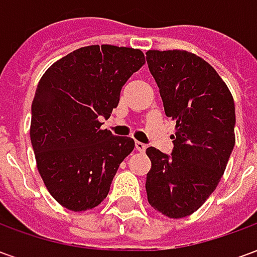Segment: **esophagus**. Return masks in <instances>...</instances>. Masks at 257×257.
I'll return each mask as SVG.
<instances>
[{
    "instance_id": "1",
    "label": "esophagus",
    "mask_w": 257,
    "mask_h": 257,
    "mask_svg": "<svg viewBox=\"0 0 257 257\" xmlns=\"http://www.w3.org/2000/svg\"><path fill=\"white\" fill-rule=\"evenodd\" d=\"M135 149L138 151H140V153H143V151H146V149H147V146H146L145 143H142V142H136V143H135Z\"/></svg>"
}]
</instances>
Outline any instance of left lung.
Segmentation results:
<instances>
[{
	"instance_id": "8db88e82",
	"label": "left lung",
	"mask_w": 257,
	"mask_h": 257,
	"mask_svg": "<svg viewBox=\"0 0 257 257\" xmlns=\"http://www.w3.org/2000/svg\"><path fill=\"white\" fill-rule=\"evenodd\" d=\"M146 59L165 114L176 121L171 156L146 150L147 199L162 215L180 219L198 209L220 182L235 145V107L220 75L197 55L149 51Z\"/></svg>"
}]
</instances>
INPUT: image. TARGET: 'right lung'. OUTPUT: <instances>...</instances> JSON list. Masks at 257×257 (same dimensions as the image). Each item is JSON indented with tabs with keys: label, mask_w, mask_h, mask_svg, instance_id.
Returning a JSON list of instances; mask_svg holds the SVG:
<instances>
[{
	"label": "right lung",
	"mask_w": 257,
	"mask_h": 257,
	"mask_svg": "<svg viewBox=\"0 0 257 257\" xmlns=\"http://www.w3.org/2000/svg\"><path fill=\"white\" fill-rule=\"evenodd\" d=\"M140 49L89 45L48 68L31 104L30 138L38 172L59 204L74 212L106 198L134 139L101 129L121 89L145 64Z\"/></svg>",
	"instance_id": "add662e5"
}]
</instances>
